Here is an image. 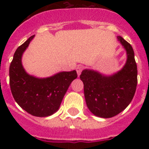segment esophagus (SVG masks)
Returning <instances> with one entry per match:
<instances>
[{
  "label": "esophagus",
  "instance_id": "1",
  "mask_svg": "<svg viewBox=\"0 0 149 149\" xmlns=\"http://www.w3.org/2000/svg\"><path fill=\"white\" fill-rule=\"evenodd\" d=\"M76 70H77L78 76H79L80 73H81L82 70H83V66H82V65H77V67L76 68Z\"/></svg>",
  "mask_w": 149,
  "mask_h": 149
}]
</instances>
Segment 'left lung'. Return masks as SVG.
Returning <instances> with one entry per match:
<instances>
[{
	"label": "left lung",
	"instance_id": "obj_1",
	"mask_svg": "<svg viewBox=\"0 0 149 149\" xmlns=\"http://www.w3.org/2000/svg\"><path fill=\"white\" fill-rule=\"evenodd\" d=\"M118 39L127 52V62L122 70L107 77L91 70H83L84 96L89 110L104 118L120 113L132 102L138 84V70L132 46L122 37Z\"/></svg>",
	"mask_w": 149,
	"mask_h": 149
}]
</instances>
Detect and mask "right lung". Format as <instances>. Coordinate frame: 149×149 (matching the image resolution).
Returning a JSON list of instances; mask_svg holds the SVG:
<instances>
[{"instance_id":"right-lung-1","label":"right lung","mask_w":149,"mask_h":149,"mask_svg":"<svg viewBox=\"0 0 149 149\" xmlns=\"http://www.w3.org/2000/svg\"><path fill=\"white\" fill-rule=\"evenodd\" d=\"M34 36L15 51L9 69L10 87L13 97L22 109L36 117H48L59 108L70 84L77 77L76 70L61 72L39 79L24 71L22 56Z\"/></svg>"}]
</instances>
